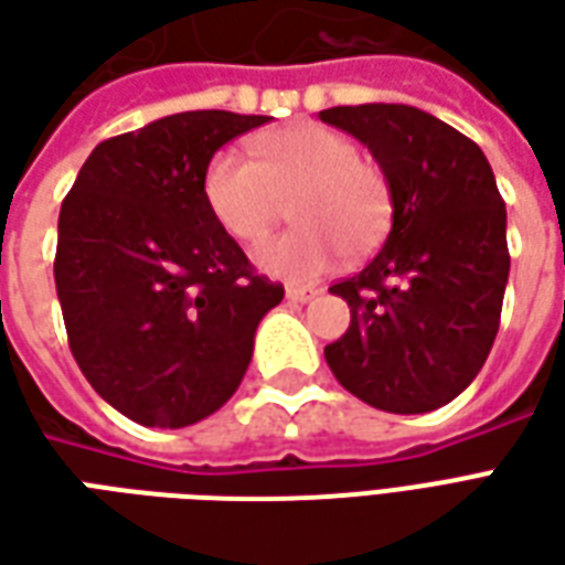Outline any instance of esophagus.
Instances as JSON below:
<instances>
[{"label":"esophagus","instance_id":"obj_1","mask_svg":"<svg viewBox=\"0 0 565 565\" xmlns=\"http://www.w3.org/2000/svg\"><path fill=\"white\" fill-rule=\"evenodd\" d=\"M318 296V290H311V287H287V302H311Z\"/></svg>","mask_w":565,"mask_h":565}]
</instances>
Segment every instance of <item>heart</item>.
Returning <instances> with one entry per match:
<instances>
[{
  "mask_svg": "<svg viewBox=\"0 0 565 565\" xmlns=\"http://www.w3.org/2000/svg\"><path fill=\"white\" fill-rule=\"evenodd\" d=\"M254 153L257 160L233 148L214 153L202 190L217 226L245 245L269 235L294 199L290 217L299 226L254 250L259 271L318 281L344 250L363 257L391 230V181L342 132L315 124L275 129L254 139Z\"/></svg>",
  "mask_w": 565,
  "mask_h": 565,
  "instance_id": "obj_1",
  "label": "heart"
}]
</instances>
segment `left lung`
Returning a JSON list of instances; mask_svg holds the SVG:
<instances>
[{
	"label": "left lung",
	"instance_id": "left-lung-1",
	"mask_svg": "<svg viewBox=\"0 0 565 565\" xmlns=\"http://www.w3.org/2000/svg\"><path fill=\"white\" fill-rule=\"evenodd\" d=\"M320 120L363 141L393 193L384 247L330 287L351 327L323 356L372 408L436 412L472 384L499 330L511 259L493 169L472 139L415 105H339Z\"/></svg>",
	"mask_w": 565,
	"mask_h": 565
}]
</instances>
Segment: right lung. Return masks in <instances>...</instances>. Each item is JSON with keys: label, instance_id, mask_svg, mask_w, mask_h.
Wrapping results in <instances>:
<instances>
[{"label": "right lung", "instance_id": "1", "mask_svg": "<svg viewBox=\"0 0 565 565\" xmlns=\"http://www.w3.org/2000/svg\"><path fill=\"white\" fill-rule=\"evenodd\" d=\"M269 117L181 111L96 145L60 209L54 281L68 348L105 403L141 426L214 415L284 299L211 217V157Z\"/></svg>", "mask_w": 565, "mask_h": 565}]
</instances>
